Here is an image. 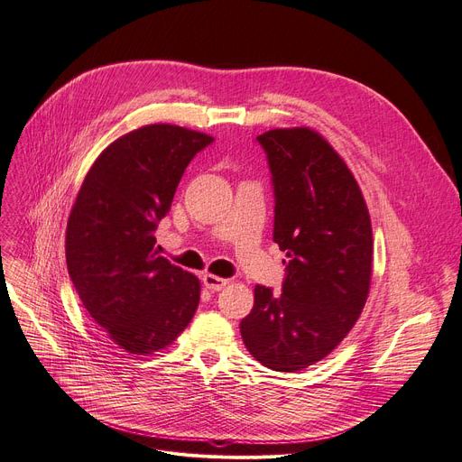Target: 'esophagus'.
I'll return each instance as SVG.
<instances>
[{
	"label": "esophagus",
	"instance_id": "1",
	"mask_svg": "<svg viewBox=\"0 0 462 462\" xmlns=\"http://www.w3.org/2000/svg\"><path fill=\"white\" fill-rule=\"evenodd\" d=\"M201 280H203V285L208 287L209 291H220V289H225L228 285V280L218 278L215 274H205Z\"/></svg>",
	"mask_w": 462,
	"mask_h": 462
}]
</instances>
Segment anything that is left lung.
<instances>
[{
  "label": "left lung",
  "instance_id": "8db88e82",
  "mask_svg": "<svg viewBox=\"0 0 462 462\" xmlns=\"http://www.w3.org/2000/svg\"><path fill=\"white\" fill-rule=\"evenodd\" d=\"M274 184V242L285 251L282 293L254 287L240 323L263 365L293 373L323 360L354 328L371 285L373 230L343 158L310 127L257 136Z\"/></svg>",
  "mask_w": 462,
  "mask_h": 462
}]
</instances>
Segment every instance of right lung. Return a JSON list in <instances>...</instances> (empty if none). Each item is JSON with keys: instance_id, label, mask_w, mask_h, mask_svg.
<instances>
[{"instance_id": "1", "label": "right lung", "mask_w": 462, "mask_h": 462, "mask_svg": "<svg viewBox=\"0 0 462 462\" xmlns=\"http://www.w3.org/2000/svg\"><path fill=\"white\" fill-rule=\"evenodd\" d=\"M213 136L152 124L119 136L85 175L66 225L68 274L98 328L129 354L173 345L199 280L153 249L188 163Z\"/></svg>"}]
</instances>
